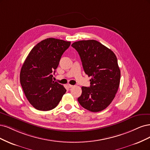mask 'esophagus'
<instances>
[{"instance_id":"34e87169","label":"esophagus","mask_w":150,"mask_h":150,"mask_svg":"<svg viewBox=\"0 0 150 150\" xmlns=\"http://www.w3.org/2000/svg\"><path fill=\"white\" fill-rule=\"evenodd\" d=\"M67 86H68L69 88H72L74 86L71 85H70V84H68V85H67Z\"/></svg>"}]
</instances>
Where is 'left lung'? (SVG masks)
Here are the masks:
<instances>
[{"label":"left lung","mask_w":150,"mask_h":150,"mask_svg":"<svg viewBox=\"0 0 150 150\" xmlns=\"http://www.w3.org/2000/svg\"><path fill=\"white\" fill-rule=\"evenodd\" d=\"M78 52L85 73L91 76L90 87L82 86L78 101L82 107L92 112L105 109L117 93L120 81V70L113 51L95 40L72 43Z\"/></svg>","instance_id":"1"}]
</instances>
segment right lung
I'll list each match as a JSON object with an SVG mask.
<instances>
[{
	"mask_svg": "<svg viewBox=\"0 0 150 150\" xmlns=\"http://www.w3.org/2000/svg\"><path fill=\"white\" fill-rule=\"evenodd\" d=\"M70 42L49 38L31 50L21 68L20 81L29 103L37 110L55 108L66 92L64 86L53 81L52 73Z\"/></svg>",
	"mask_w": 150,
	"mask_h": 150,
	"instance_id": "add662e5",
	"label": "right lung"
}]
</instances>
